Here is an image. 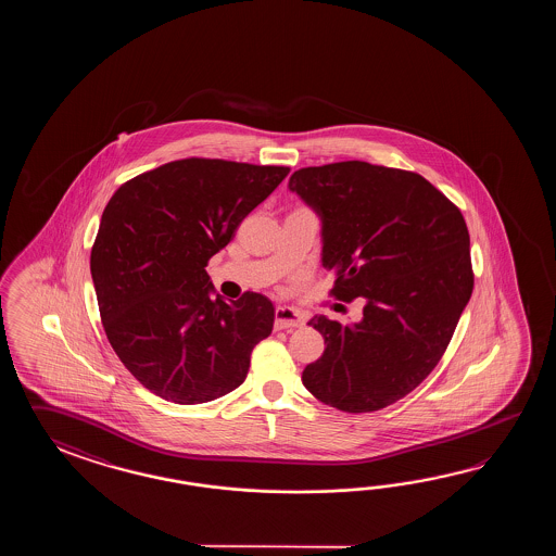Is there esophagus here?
<instances>
[{
	"label": "esophagus",
	"instance_id": "34e87169",
	"mask_svg": "<svg viewBox=\"0 0 556 556\" xmlns=\"http://www.w3.org/2000/svg\"><path fill=\"white\" fill-rule=\"evenodd\" d=\"M274 316H276V321H274L276 330L300 328V326L306 324V316L300 309H294V307L278 306L276 312H274Z\"/></svg>",
	"mask_w": 556,
	"mask_h": 556
}]
</instances>
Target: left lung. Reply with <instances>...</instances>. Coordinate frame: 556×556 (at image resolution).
<instances>
[{"mask_svg":"<svg viewBox=\"0 0 556 556\" xmlns=\"http://www.w3.org/2000/svg\"><path fill=\"white\" fill-rule=\"evenodd\" d=\"M288 187L321 218L330 294L366 300L357 324L309 319L326 350L302 381L340 412L383 409L438 366L471 298L462 211L421 175L364 161L300 168Z\"/></svg>","mask_w":556,"mask_h":556,"instance_id":"8db88e82","label":"left lung"}]
</instances>
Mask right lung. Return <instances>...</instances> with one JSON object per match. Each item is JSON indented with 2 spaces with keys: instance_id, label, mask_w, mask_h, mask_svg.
<instances>
[{
  "instance_id": "obj_1",
  "label": "right lung",
  "mask_w": 556,
  "mask_h": 556,
  "mask_svg": "<svg viewBox=\"0 0 556 556\" xmlns=\"http://www.w3.org/2000/svg\"><path fill=\"white\" fill-rule=\"evenodd\" d=\"M288 173L192 156L130 178L106 202L91 249L97 304L118 359L154 395L194 405L247 379L254 345L273 333V302L213 298L204 268Z\"/></svg>"
}]
</instances>
